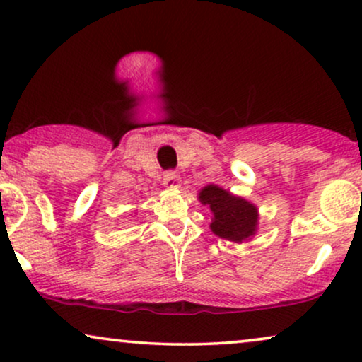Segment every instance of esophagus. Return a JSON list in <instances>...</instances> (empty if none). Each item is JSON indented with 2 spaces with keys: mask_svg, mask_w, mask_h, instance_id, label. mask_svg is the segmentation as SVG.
I'll list each match as a JSON object with an SVG mask.
<instances>
[{
  "mask_svg": "<svg viewBox=\"0 0 362 362\" xmlns=\"http://www.w3.org/2000/svg\"><path fill=\"white\" fill-rule=\"evenodd\" d=\"M164 185L169 188H179L180 185V175L175 170H167L164 174Z\"/></svg>",
  "mask_w": 362,
  "mask_h": 362,
  "instance_id": "34e87169",
  "label": "esophagus"
}]
</instances>
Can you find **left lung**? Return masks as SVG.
I'll return each instance as SVG.
<instances>
[{
    "mask_svg": "<svg viewBox=\"0 0 362 362\" xmlns=\"http://www.w3.org/2000/svg\"><path fill=\"white\" fill-rule=\"evenodd\" d=\"M200 202L210 206L213 213L211 231L216 236L241 243L252 236L257 225V208L234 197L216 185H208L200 192Z\"/></svg>",
    "mask_w": 362,
    "mask_h": 362,
    "instance_id": "left-lung-1",
    "label": "left lung"
}]
</instances>
